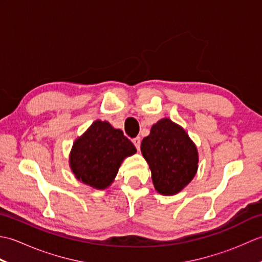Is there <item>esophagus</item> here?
Listing matches in <instances>:
<instances>
[{
    "mask_svg": "<svg viewBox=\"0 0 262 262\" xmlns=\"http://www.w3.org/2000/svg\"><path fill=\"white\" fill-rule=\"evenodd\" d=\"M133 144H134L135 147H136L137 149H140V147H141V138H140V137L133 138Z\"/></svg>",
    "mask_w": 262,
    "mask_h": 262,
    "instance_id": "1",
    "label": "esophagus"
}]
</instances>
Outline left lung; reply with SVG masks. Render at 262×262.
<instances>
[{
    "instance_id": "8db88e82",
    "label": "left lung",
    "mask_w": 262,
    "mask_h": 262,
    "mask_svg": "<svg viewBox=\"0 0 262 262\" xmlns=\"http://www.w3.org/2000/svg\"><path fill=\"white\" fill-rule=\"evenodd\" d=\"M141 151L148 163L155 190L163 196L180 192L196 176L198 149L183 128L169 118L154 124Z\"/></svg>"
}]
</instances>
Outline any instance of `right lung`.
Masks as SVG:
<instances>
[{
    "label": "right lung",
    "mask_w": 262,
    "mask_h": 262,
    "mask_svg": "<svg viewBox=\"0 0 262 262\" xmlns=\"http://www.w3.org/2000/svg\"><path fill=\"white\" fill-rule=\"evenodd\" d=\"M135 153L124 133L98 119L74 141L70 168L77 180L102 190L114 182L122 161Z\"/></svg>",
    "instance_id": "right-lung-1"
}]
</instances>
